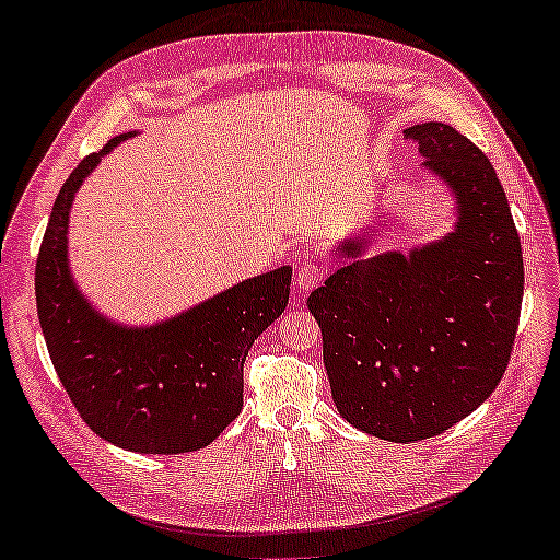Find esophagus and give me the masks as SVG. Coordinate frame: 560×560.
<instances>
[{"label": "esophagus", "instance_id": "esophagus-1", "mask_svg": "<svg viewBox=\"0 0 560 560\" xmlns=\"http://www.w3.org/2000/svg\"><path fill=\"white\" fill-rule=\"evenodd\" d=\"M326 279V269L322 264H314V261H306L301 269L296 271L294 277V289L299 294H308V291L316 289L318 283H324Z\"/></svg>", "mask_w": 560, "mask_h": 560}]
</instances>
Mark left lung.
I'll list each match as a JSON object with an SVG mask.
<instances>
[{"label":"left lung","mask_w":560,"mask_h":560,"mask_svg":"<svg viewBox=\"0 0 560 560\" xmlns=\"http://www.w3.org/2000/svg\"><path fill=\"white\" fill-rule=\"evenodd\" d=\"M404 137L454 194V232L369 259L374 234L343 238L341 266L306 299L339 413L396 443L439 436L495 392L523 299L521 238L486 154L441 121Z\"/></svg>","instance_id":"8db88e82"}]
</instances>
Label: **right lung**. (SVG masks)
Listing matches in <instances>:
<instances>
[{"mask_svg": "<svg viewBox=\"0 0 560 560\" xmlns=\"http://www.w3.org/2000/svg\"><path fill=\"white\" fill-rule=\"evenodd\" d=\"M129 137L82 159L61 186L37 259V314L61 386L96 436L137 454H186L209 446L242 411L246 353L287 308L291 266L152 326L96 312L69 269V211L102 156Z\"/></svg>", "mask_w": 560, "mask_h": 560, "instance_id": "add662e5", "label": "right lung"}]
</instances>
